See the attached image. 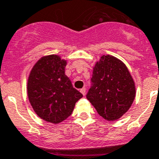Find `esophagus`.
Listing matches in <instances>:
<instances>
[{"label":"esophagus","mask_w":159,"mask_h":159,"mask_svg":"<svg viewBox=\"0 0 159 159\" xmlns=\"http://www.w3.org/2000/svg\"><path fill=\"white\" fill-rule=\"evenodd\" d=\"M80 92L82 93L83 95H85L86 94V88L85 87H84V88L80 89Z\"/></svg>","instance_id":"esophagus-1"}]
</instances>
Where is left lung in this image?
<instances>
[{"instance_id":"obj_1","label":"left lung","mask_w":159,"mask_h":159,"mask_svg":"<svg viewBox=\"0 0 159 159\" xmlns=\"http://www.w3.org/2000/svg\"><path fill=\"white\" fill-rule=\"evenodd\" d=\"M91 82L87 98L101 117L117 120L129 109L135 98V83L121 60L109 54L101 56L93 66Z\"/></svg>"}]
</instances>
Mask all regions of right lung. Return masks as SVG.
I'll use <instances>...</instances> for the list:
<instances>
[{
	"label": "right lung",
	"mask_w": 159,
	"mask_h": 159,
	"mask_svg": "<svg viewBox=\"0 0 159 159\" xmlns=\"http://www.w3.org/2000/svg\"><path fill=\"white\" fill-rule=\"evenodd\" d=\"M67 61L57 54L38 60L30 71L27 93L36 114L48 122L58 124L66 120L83 94L72 87L65 74Z\"/></svg>",
	"instance_id": "obj_1"
}]
</instances>
